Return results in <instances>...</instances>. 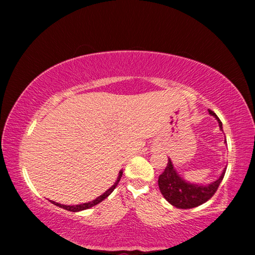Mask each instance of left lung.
<instances>
[{
  "label": "left lung",
  "mask_w": 255,
  "mask_h": 255,
  "mask_svg": "<svg viewBox=\"0 0 255 255\" xmlns=\"http://www.w3.org/2000/svg\"><path fill=\"white\" fill-rule=\"evenodd\" d=\"M209 115L218 122L219 128L223 131V124L219 118L216 116L214 111L208 110ZM226 144V139H225ZM226 167L219 175L217 180L213 181L208 184L192 183L184 180L176 170L174 169L173 163L171 158L167 161V165L163 173L158 176V188L161 193L165 198L167 202L179 209H190L200 206L208 201L211 197L215 195L217 189L221 184L222 180L225 175Z\"/></svg>",
  "instance_id": "left-lung-1"
}]
</instances>
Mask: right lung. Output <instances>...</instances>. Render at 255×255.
<instances>
[{"label":"right lung","instance_id":"add662e5","mask_svg":"<svg viewBox=\"0 0 255 255\" xmlns=\"http://www.w3.org/2000/svg\"><path fill=\"white\" fill-rule=\"evenodd\" d=\"M123 176V170L119 171V174L117 176V180H116V182L111 185V187L107 190V191L105 193H102L101 196H99L98 198H96V199L92 200V201H89V202H85V204H81V205H73V206H70V205H62V204H58V202H55V201H51V204H54L55 206L57 207H60V208L63 209H66L68 211H73V213H77V211H82V210H85V209H89L91 208V207H94L98 204H100L101 201H103L106 199V198L109 197L111 195V192L114 191V190L116 189V187H117V184L119 183L120 179H122Z\"/></svg>","mask_w":255,"mask_h":255}]
</instances>
